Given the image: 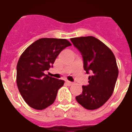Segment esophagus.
<instances>
[{"instance_id": "esophagus-1", "label": "esophagus", "mask_w": 132, "mask_h": 132, "mask_svg": "<svg viewBox=\"0 0 132 132\" xmlns=\"http://www.w3.org/2000/svg\"><path fill=\"white\" fill-rule=\"evenodd\" d=\"M66 83L68 85H69V86H70V85H73V82H70V81H68V80H66Z\"/></svg>"}]
</instances>
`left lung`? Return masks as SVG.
<instances>
[{"instance_id": "8db88e82", "label": "left lung", "mask_w": 132, "mask_h": 132, "mask_svg": "<svg viewBox=\"0 0 132 132\" xmlns=\"http://www.w3.org/2000/svg\"><path fill=\"white\" fill-rule=\"evenodd\" d=\"M81 54L84 70L88 77V85L82 86V92L76 99L88 110L103 105L113 93L118 76V68L112 51L93 36L70 39Z\"/></svg>"}]
</instances>
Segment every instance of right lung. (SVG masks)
Masks as SVG:
<instances>
[{"label": "right lung", "instance_id": "obj_1", "mask_svg": "<svg viewBox=\"0 0 132 132\" xmlns=\"http://www.w3.org/2000/svg\"><path fill=\"white\" fill-rule=\"evenodd\" d=\"M70 45L65 39L42 38L21 54L16 65V84L29 106L42 110L54 103L64 81L47 76L44 71L52 67L60 53Z\"/></svg>", "mask_w": 132, "mask_h": 132}]
</instances>
